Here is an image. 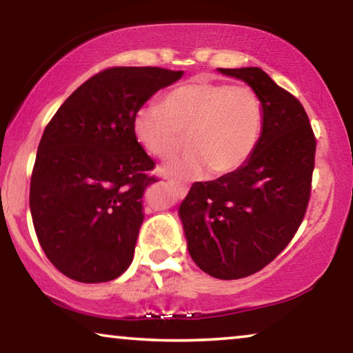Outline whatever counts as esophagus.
I'll use <instances>...</instances> for the list:
<instances>
[{"mask_svg": "<svg viewBox=\"0 0 353 353\" xmlns=\"http://www.w3.org/2000/svg\"><path fill=\"white\" fill-rule=\"evenodd\" d=\"M170 183H172V186L175 188V191H176L180 196H185L186 192H188V186L185 185V183H180V181H175V180H172Z\"/></svg>", "mask_w": 353, "mask_h": 353, "instance_id": "34e87169", "label": "esophagus"}]
</instances>
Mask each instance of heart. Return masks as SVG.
<instances>
[{
	"instance_id": "1",
	"label": "heart",
	"mask_w": 353,
	"mask_h": 353,
	"mask_svg": "<svg viewBox=\"0 0 353 353\" xmlns=\"http://www.w3.org/2000/svg\"><path fill=\"white\" fill-rule=\"evenodd\" d=\"M265 125L263 101L250 86L192 80L168 91L161 105H146L133 117V134L152 157L172 159L185 146L194 149L167 163L163 173L196 178L209 170L228 175L249 162Z\"/></svg>"
}]
</instances>
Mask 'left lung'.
I'll return each instance as SVG.
<instances>
[{"label": "left lung", "instance_id": "obj_1", "mask_svg": "<svg viewBox=\"0 0 353 353\" xmlns=\"http://www.w3.org/2000/svg\"><path fill=\"white\" fill-rule=\"evenodd\" d=\"M219 70L257 91L263 133L245 165L194 183L180 216L197 267L214 278L239 279L273 262L297 233L310 201L316 138L301 101L262 69Z\"/></svg>", "mask_w": 353, "mask_h": 353}]
</instances>
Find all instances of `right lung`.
Instances as JSON below:
<instances>
[{"label": "right lung", "instance_id": "add662e5", "mask_svg": "<svg viewBox=\"0 0 353 353\" xmlns=\"http://www.w3.org/2000/svg\"><path fill=\"white\" fill-rule=\"evenodd\" d=\"M183 70L109 67L80 85L43 132L30 180L35 233L50 262L80 283L120 276L133 260L156 162L133 117Z\"/></svg>", "mask_w": 353, "mask_h": 353}]
</instances>
